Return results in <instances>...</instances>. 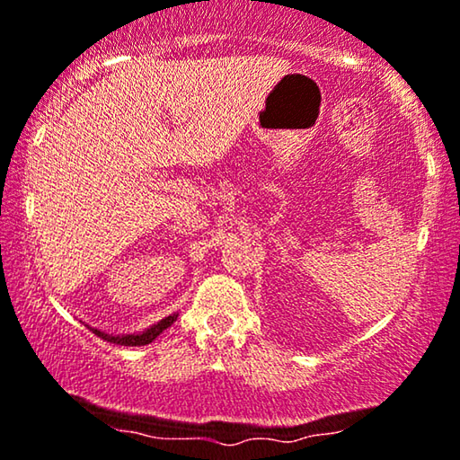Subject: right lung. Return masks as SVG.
I'll return each instance as SVG.
<instances>
[{
	"instance_id": "right-lung-1",
	"label": "right lung",
	"mask_w": 460,
	"mask_h": 460,
	"mask_svg": "<svg viewBox=\"0 0 460 460\" xmlns=\"http://www.w3.org/2000/svg\"><path fill=\"white\" fill-rule=\"evenodd\" d=\"M180 314H172V316H165L159 323H155L153 326H148V329H144L140 332H121V335H115V332H104L100 329H93V326L87 324V329H92L93 335H98L100 339H104V341L109 343H115V345H129V348H134V345H148L153 343L156 337L161 335L163 331L169 329L175 320H178Z\"/></svg>"
}]
</instances>
